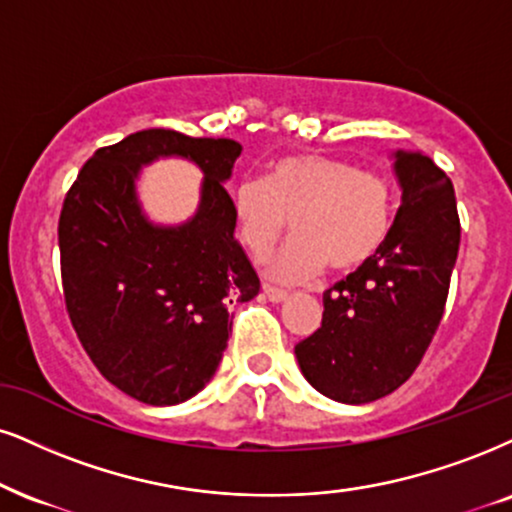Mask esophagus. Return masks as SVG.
<instances>
[{"label": "esophagus", "mask_w": 512, "mask_h": 512, "mask_svg": "<svg viewBox=\"0 0 512 512\" xmlns=\"http://www.w3.org/2000/svg\"><path fill=\"white\" fill-rule=\"evenodd\" d=\"M263 292H266V296L273 301V304H280V301L289 299V292H285V289H277L273 285H263Z\"/></svg>", "instance_id": "1"}]
</instances>
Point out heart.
I'll use <instances>...</instances> for the list:
<instances>
[{
	"instance_id": "b5f03b06",
	"label": "heart",
	"mask_w": 512,
	"mask_h": 512,
	"mask_svg": "<svg viewBox=\"0 0 512 512\" xmlns=\"http://www.w3.org/2000/svg\"><path fill=\"white\" fill-rule=\"evenodd\" d=\"M394 187L380 170L349 159L301 151L275 159L263 182L246 180L232 194L239 244L261 261L287 235L296 237L275 258L277 280L299 282L318 275L353 273L380 254L391 230Z\"/></svg>"
}]
</instances>
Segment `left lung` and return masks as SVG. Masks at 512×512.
Instances as JSON below:
<instances>
[{"instance_id":"obj_1","label":"left lung","mask_w":512,"mask_h":512,"mask_svg":"<svg viewBox=\"0 0 512 512\" xmlns=\"http://www.w3.org/2000/svg\"><path fill=\"white\" fill-rule=\"evenodd\" d=\"M403 197L380 254L323 294V323L294 346L320 394L370 403L418 368L444 315L460 246L451 178L432 159L396 154Z\"/></svg>"}]
</instances>
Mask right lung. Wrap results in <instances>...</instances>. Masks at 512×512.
<instances>
[{
	"label": "right lung",
	"instance_id": "obj_1",
	"mask_svg": "<svg viewBox=\"0 0 512 512\" xmlns=\"http://www.w3.org/2000/svg\"><path fill=\"white\" fill-rule=\"evenodd\" d=\"M235 140L142 130L94 151L59 216L66 311L97 370L149 406L187 401L216 372L232 330L230 304L261 289L235 239L223 182ZM205 170L200 213L182 228H154L134 199L136 170L159 155Z\"/></svg>",
	"mask_w": 512,
	"mask_h": 512
}]
</instances>
